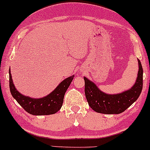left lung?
I'll use <instances>...</instances> for the list:
<instances>
[{"label": "left lung", "instance_id": "obj_1", "mask_svg": "<svg viewBox=\"0 0 150 150\" xmlns=\"http://www.w3.org/2000/svg\"><path fill=\"white\" fill-rule=\"evenodd\" d=\"M139 71L135 83L128 90L118 94H107L100 90L91 80L84 76V92L90 108L103 114H119L126 110L139 98L143 86V69L138 59Z\"/></svg>", "mask_w": 150, "mask_h": 150}]
</instances>
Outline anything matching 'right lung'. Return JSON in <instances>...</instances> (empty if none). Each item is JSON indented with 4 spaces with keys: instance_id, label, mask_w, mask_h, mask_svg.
<instances>
[{
    "instance_id": "1",
    "label": "right lung",
    "mask_w": 150,
    "mask_h": 150,
    "mask_svg": "<svg viewBox=\"0 0 150 150\" xmlns=\"http://www.w3.org/2000/svg\"><path fill=\"white\" fill-rule=\"evenodd\" d=\"M74 75L63 80L52 92L40 98H33L20 93L13 84L11 71L9 70V86L13 98L27 112L34 115H51L61 108L64 95L71 83Z\"/></svg>"
}]
</instances>
